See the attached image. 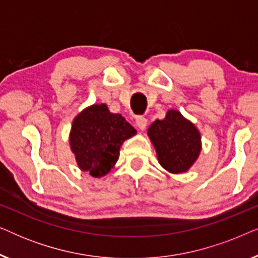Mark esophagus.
<instances>
[{"label": "esophagus", "mask_w": 258, "mask_h": 258, "mask_svg": "<svg viewBox=\"0 0 258 258\" xmlns=\"http://www.w3.org/2000/svg\"><path fill=\"white\" fill-rule=\"evenodd\" d=\"M147 124H148V119L146 117H143V116H140V117L136 118V125L139 129L144 130L147 128Z\"/></svg>", "instance_id": "esophagus-1"}]
</instances>
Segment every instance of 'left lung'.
I'll return each mask as SVG.
<instances>
[{
	"instance_id": "obj_1",
	"label": "left lung",
	"mask_w": 258,
	"mask_h": 258,
	"mask_svg": "<svg viewBox=\"0 0 258 258\" xmlns=\"http://www.w3.org/2000/svg\"><path fill=\"white\" fill-rule=\"evenodd\" d=\"M160 164L172 174L185 172L199 157L201 135L195 125L177 110H169L148 129Z\"/></svg>"
}]
</instances>
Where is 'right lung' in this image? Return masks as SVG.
Masks as SVG:
<instances>
[{"label":"right lung","mask_w":258,"mask_h":258,"mask_svg":"<svg viewBox=\"0 0 258 258\" xmlns=\"http://www.w3.org/2000/svg\"><path fill=\"white\" fill-rule=\"evenodd\" d=\"M135 134L122 115L111 114L105 104H94L74 119L70 148L81 170L102 177L117 162L119 147Z\"/></svg>","instance_id":"add662e5"}]
</instances>
